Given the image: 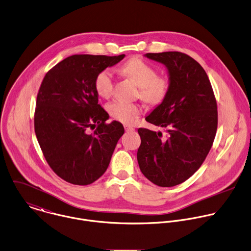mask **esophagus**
<instances>
[{
  "label": "esophagus",
  "mask_w": 251,
  "mask_h": 251,
  "mask_svg": "<svg viewBox=\"0 0 251 251\" xmlns=\"http://www.w3.org/2000/svg\"><path fill=\"white\" fill-rule=\"evenodd\" d=\"M125 127V130H126V132H134L135 131V128H133V127H130V126H124Z\"/></svg>",
  "instance_id": "34e87169"
}]
</instances>
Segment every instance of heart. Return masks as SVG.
<instances>
[{
  "instance_id": "1",
  "label": "heart",
  "mask_w": 251,
  "mask_h": 251,
  "mask_svg": "<svg viewBox=\"0 0 251 251\" xmlns=\"http://www.w3.org/2000/svg\"><path fill=\"white\" fill-rule=\"evenodd\" d=\"M121 71L131 78L140 87V96L147 102L151 104L160 103L167 96L169 81L162 76H156L155 68L142 58L134 57L125 62ZM114 87V75L110 69L100 71L95 81V88L99 96L108 98ZM109 114L116 120L130 124L135 121L142 112V106L135 102L114 100L108 104Z\"/></svg>"
}]
</instances>
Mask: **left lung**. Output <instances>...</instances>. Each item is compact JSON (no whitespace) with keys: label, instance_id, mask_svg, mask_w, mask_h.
<instances>
[{"label":"left lung","instance_id":"1","mask_svg":"<svg viewBox=\"0 0 251 251\" xmlns=\"http://www.w3.org/2000/svg\"><path fill=\"white\" fill-rule=\"evenodd\" d=\"M145 56L167 69V96L146 117L166 134L139 128L137 158L151 183L174 187L194 175L206 158L217 131V103L206 72L193 57L180 51Z\"/></svg>","mask_w":251,"mask_h":251}]
</instances>
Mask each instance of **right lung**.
I'll use <instances>...</instances> for the list:
<instances>
[{
	"mask_svg": "<svg viewBox=\"0 0 251 251\" xmlns=\"http://www.w3.org/2000/svg\"><path fill=\"white\" fill-rule=\"evenodd\" d=\"M124 56L71 55L53 66L41 84L36 137L50 167L70 184L86 186L102 176L124 134L120 122L105 124L109 115L98 103L95 88L98 74Z\"/></svg>",
	"mask_w": 251,
	"mask_h": 251,
	"instance_id": "add662e5",
	"label": "right lung"
}]
</instances>
